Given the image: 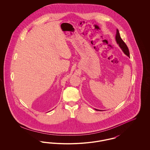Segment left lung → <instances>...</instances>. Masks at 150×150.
I'll return each instance as SVG.
<instances>
[{"label": "left lung", "mask_w": 150, "mask_h": 150, "mask_svg": "<svg viewBox=\"0 0 150 150\" xmlns=\"http://www.w3.org/2000/svg\"><path fill=\"white\" fill-rule=\"evenodd\" d=\"M115 40L117 44L119 45V46L120 47V48H121V50H122V52H124V53L125 54H126L127 56L129 57H130V54H129V51L128 48L127 47V45H126V44L124 42V41L122 40V39L120 35V33L119 30L117 29L116 30V34L115 36ZM97 111H102L100 110H97V109H95Z\"/></svg>", "instance_id": "left-lung-1"}]
</instances>
